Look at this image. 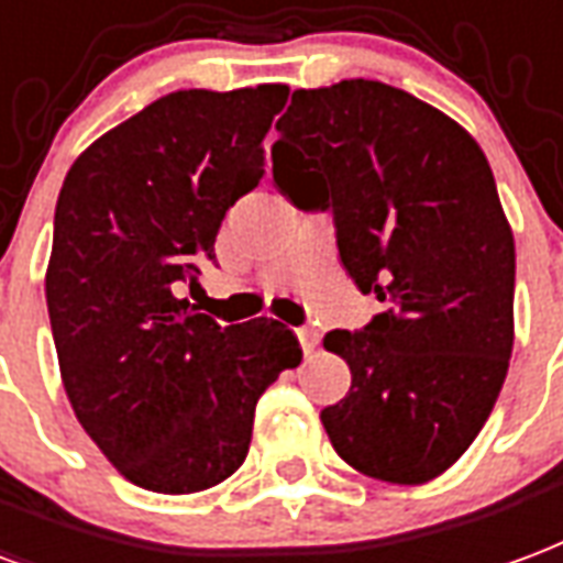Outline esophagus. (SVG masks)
Here are the masks:
<instances>
[{
  "label": "esophagus",
  "instance_id": "1",
  "mask_svg": "<svg viewBox=\"0 0 563 563\" xmlns=\"http://www.w3.org/2000/svg\"><path fill=\"white\" fill-rule=\"evenodd\" d=\"M295 334H298V343H301L303 355H310L316 345H319V331H316L313 324H303V328H298Z\"/></svg>",
  "mask_w": 563,
  "mask_h": 563
}]
</instances>
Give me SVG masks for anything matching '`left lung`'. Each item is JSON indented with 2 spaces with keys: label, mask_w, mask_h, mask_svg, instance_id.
<instances>
[{
  "label": "left lung",
  "mask_w": 563,
  "mask_h": 563,
  "mask_svg": "<svg viewBox=\"0 0 563 563\" xmlns=\"http://www.w3.org/2000/svg\"><path fill=\"white\" fill-rule=\"evenodd\" d=\"M277 131L274 185L331 211L345 274L385 303L324 336L352 369L324 432L376 481H432L477 439L514 352V232L489 161L444 112L378 80L292 91Z\"/></svg>",
  "instance_id": "1"
}]
</instances>
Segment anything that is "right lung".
<instances>
[{"label": "right lung", "mask_w": 563, "mask_h": 563, "mask_svg": "<svg viewBox=\"0 0 563 563\" xmlns=\"http://www.w3.org/2000/svg\"><path fill=\"white\" fill-rule=\"evenodd\" d=\"M289 86L157 98L65 176L47 310L74 415L136 486H218L250 448L253 411L301 364L277 319L218 324L178 298L214 260L227 211L265 176L262 140Z\"/></svg>", "instance_id": "1"}]
</instances>
